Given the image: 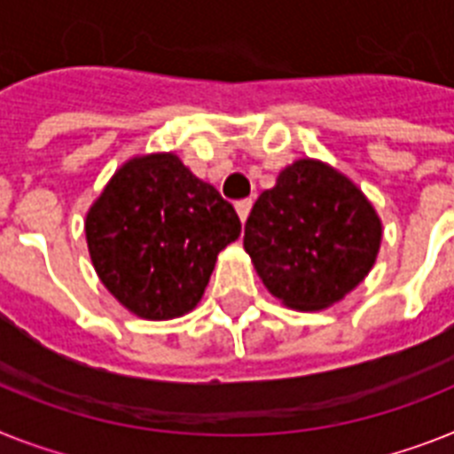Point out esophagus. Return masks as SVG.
<instances>
[{"label":"esophagus","mask_w":454,"mask_h":454,"mask_svg":"<svg viewBox=\"0 0 454 454\" xmlns=\"http://www.w3.org/2000/svg\"><path fill=\"white\" fill-rule=\"evenodd\" d=\"M250 208H253V200L236 201V213H239V218H241V223H246V220H248Z\"/></svg>","instance_id":"34e87169"}]
</instances>
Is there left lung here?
<instances>
[{"label": "left lung", "mask_w": 454, "mask_h": 454, "mask_svg": "<svg viewBox=\"0 0 454 454\" xmlns=\"http://www.w3.org/2000/svg\"><path fill=\"white\" fill-rule=\"evenodd\" d=\"M383 223L339 168L303 157L257 197L243 248L264 287L287 309L322 310L369 276Z\"/></svg>", "instance_id": "1"}]
</instances>
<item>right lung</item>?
Wrapping results in <instances>:
<instances>
[{
	"instance_id": "obj_1",
	"label": "right lung",
	"mask_w": 454,
	"mask_h": 454,
	"mask_svg": "<svg viewBox=\"0 0 454 454\" xmlns=\"http://www.w3.org/2000/svg\"><path fill=\"white\" fill-rule=\"evenodd\" d=\"M239 234L234 206L174 153L127 160L85 215L97 276L144 320L190 313L204 297L218 253Z\"/></svg>"
}]
</instances>
